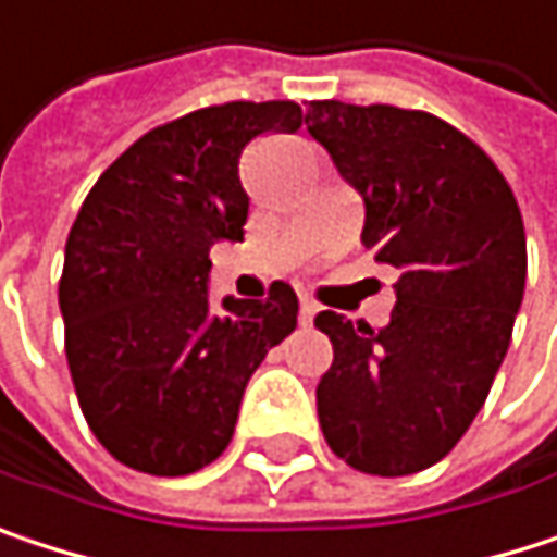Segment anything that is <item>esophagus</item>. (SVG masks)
Returning <instances> with one entry per match:
<instances>
[{
	"mask_svg": "<svg viewBox=\"0 0 557 557\" xmlns=\"http://www.w3.org/2000/svg\"><path fill=\"white\" fill-rule=\"evenodd\" d=\"M313 317H317V305H313L311 298H301V313H298L301 326H311Z\"/></svg>",
	"mask_w": 557,
	"mask_h": 557,
	"instance_id": "esophagus-1",
	"label": "esophagus"
}]
</instances>
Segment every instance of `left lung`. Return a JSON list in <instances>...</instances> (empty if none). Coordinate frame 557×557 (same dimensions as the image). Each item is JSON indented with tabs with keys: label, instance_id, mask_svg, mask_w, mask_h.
Segmentation results:
<instances>
[{
	"label": "left lung",
	"instance_id": "obj_1",
	"mask_svg": "<svg viewBox=\"0 0 557 557\" xmlns=\"http://www.w3.org/2000/svg\"><path fill=\"white\" fill-rule=\"evenodd\" d=\"M308 131L366 201V249L400 272L382 330L317 313L333 343L320 430L356 471L413 474L453 453L507 356L525 288L520 205L436 114L330 99L311 102Z\"/></svg>",
	"mask_w": 557,
	"mask_h": 557
}]
</instances>
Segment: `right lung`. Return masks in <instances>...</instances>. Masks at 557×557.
<instances>
[{
	"label": "right lung",
	"mask_w": 557,
	"mask_h": 557,
	"mask_svg": "<svg viewBox=\"0 0 557 557\" xmlns=\"http://www.w3.org/2000/svg\"><path fill=\"white\" fill-rule=\"evenodd\" d=\"M295 102L198 108L131 144L66 237L60 313L83 417L121 465L178 478L227 449L246 382L298 326V295L208 298L211 246L244 240L240 157L295 134Z\"/></svg>",
	"instance_id": "add662e5"
}]
</instances>
